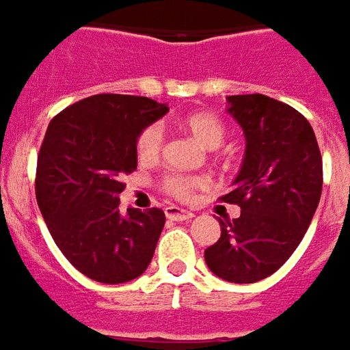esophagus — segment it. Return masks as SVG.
Masks as SVG:
<instances>
[{
  "label": "esophagus",
  "instance_id": "34e87169",
  "mask_svg": "<svg viewBox=\"0 0 350 350\" xmlns=\"http://www.w3.org/2000/svg\"><path fill=\"white\" fill-rule=\"evenodd\" d=\"M165 217L170 220H190L194 217V213H190L187 209H180V207H175V205H170V207H165Z\"/></svg>",
  "mask_w": 350,
  "mask_h": 350
}]
</instances>
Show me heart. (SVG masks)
I'll use <instances>...</instances> for the list:
<instances>
[{"label": "heart", "mask_w": 350, "mask_h": 350, "mask_svg": "<svg viewBox=\"0 0 350 350\" xmlns=\"http://www.w3.org/2000/svg\"><path fill=\"white\" fill-rule=\"evenodd\" d=\"M180 128L188 131L202 147L219 148L224 143L226 137V126L220 120L219 116L213 113H205V111H198V113H188L179 120ZM163 145V133L162 128L158 124H150L145 130L141 131L137 137V156L141 160H154L156 156L160 154ZM205 187V180L200 177H183V175H170L165 177L162 183V188L173 198L177 200H187L196 188Z\"/></svg>", "instance_id": "obj_1"}]
</instances>
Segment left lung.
Returning <instances> with one entry per match:
<instances>
[{"mask_svg":"<svg viewBox=\"0 0 350 350\" xmlns=\"http://www.w3.org/2000/svg\"><path fill=\"white\" fill-rule=\"evenodd\" d=\"M228 113L241 126L245 156L232 192L241 215L219 220L220 237L205 249L213 273L249 284L275 273L296 250L322 192V156L301 113L262 94L228 96Z\"/></svg>","mask_w":350,"mask_h":350,"instance_id":"obj_1","label":"left lung"}]
</instances>
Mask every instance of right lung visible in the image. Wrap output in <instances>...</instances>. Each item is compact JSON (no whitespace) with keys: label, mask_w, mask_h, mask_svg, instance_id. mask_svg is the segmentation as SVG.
Wrapping results in <instances>:
<instances>
[{"label":"right lung","mask_w":350,"mask_h":350,"mask_svg":"<svg viewBox=\"0 0 350 350\" xmlns=\"http://www.w3.org/2000/svg\"><path fill=\"white\" fill-rule=\"evenodd\" d=\"M165 103L98 94L49 124L37 158L36 196L52 239L86 277L133 281L150 264L165 224L162 209L120 211L124 173L137 167V137L162 118Z\"/></svg>","instance_id":"obj_1"}]
</instances>
